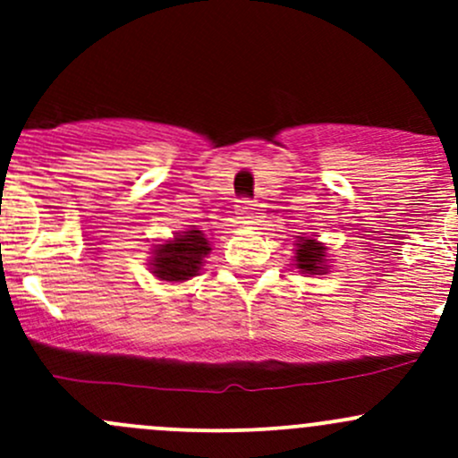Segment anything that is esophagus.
Listing matches in <instances>:
<instances>
[{"label": "esophagus", "mask_w": 458, "mask_h": 458, "mask_svg": "<svg viewBox=\"0 0 458 458\" xmlns=\"http://www.w3.org/2000/svg\"><path fill=\"white\" fill-rule=\"evenodd\" d=\"M255 203H252L250 199H242L237 203V215H239V219H243V221H250L252 216H255Z\"/></svg>", "instance_id": "obj_1"}]
</instances>
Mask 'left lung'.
I'll use <instances>...</instances> for the list:
<instances>
[{"label":"left lung","instance_id":"8db88e82","mask_svg":"<svg viewBox=\"0 0 458 458\" xmlns=\"http://www.w3.org/2000/svg\"><path fill=\"white\" fill-rule=\"evenodd\" d=\"M326 246L318 243L312 237H299L297 243V257H294V266L303 272V275H326L327 263L330 259L326 257Z\"/></svg>","mask_w":458,"mask_h":458}]
</instances>
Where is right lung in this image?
<instances>
[{"instance_id":"obj_1","label":"right lung","mask_w":458,"mask_h":458,"mask_svg":"<svg viewBox=\"0 0 458 458\" xmlns=\"http://www.w3.org/2000/svg\"><path fill=\"white\" fill-rule=\"evenodd\" d=\"M210 243L201 230L191 228L177 233L170 242L155 246L150 257V270L161 281H188L199 275L203 259L210 255Z\"/></svg>"}]
</instances>
